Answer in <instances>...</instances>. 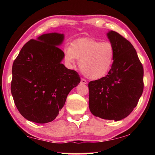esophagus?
I'll return each mask as SVG.
<instances>
[{
	"mask_svg": "<svg viewBox=\"0 0 155 155\" xmlns=\"http://www.w3.org/2000/svg\"><path fill=\"white\" fill-rule=\"evenodd\" d=\"M81 83H82V84H87V81H86V80L83 79V78H81Z\"/></svg>",
	"mask_w": 155,
	"mask_h": 155,
	"instance_id": "1",
	"label": "esophagus"
}]
</instances>
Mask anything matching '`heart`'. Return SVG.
Wrapping results in <instances>:
<instances>
[{
    "label": "heart",
    "mask_w": 155,
    "mask_h": 155,
    "mask_svg": "<svg viewBox=\"0 0 155 155\" xmlns=\"http://www.w3.org/2000/svg\"><path fill=\"white\" fill-rule=\"evenodd\" d=\"M115 52L109 41L101 42L91 38L80 39L64 50V59L69 66L78 61L81 72L90 79H99L105 76L113 65Z\"/></svg>",
    "instance_id": "obj_1"
}]
</instances>
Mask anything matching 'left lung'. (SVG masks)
Listing matches in <instances>:
<instances>
[{
    "label": "left lung",
    "instance_id": "left-lung-1",
    "mask_svg": "<svg viewBox=\"0 0 155 155\" xmlns=\"http://www.w3.org/2000/svg\"><path fill=\"white\" fill-rule=\"evenodd\" d=\"M107 36L114 48V63L106 77L89 83V107L96 117L118 121L137 106L143 90V68L129 41L114 31Z\"/></svg>",
    "mask_w": 155,
    "mask_h": 155
}]
</instances>
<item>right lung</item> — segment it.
<instances>
[{
    "instance_id": "1",
    "label": "right lung",
    "mask_w": 155,
    "mask_h": 155,
    "mask_svg": "<svg viewBox=\"0 0 155 155\" xmlns=\"http://www.w3.org/2000/svg\"><path fill=\"white\" fill-rule=\"evenodd\" d=\"M64 38V34L52 33L31 40L13 64V98L20 114L29 121L44 124L54 120L68 94L81 82L75 70L61 63L64 52L58 46Z\"/></svg>"
}]
</instances>
